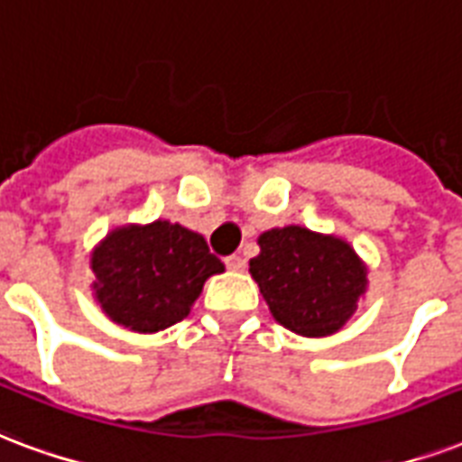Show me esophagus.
Masks as SVG:
<instances>
[{
  "instance_id": "34e87169",
  "label": "esophagus",
  "mask_w": 462,
  "mask_h": 462,
  "mask_svg": "<svg viewBox=\"0 0 462 462\" xmlns=\"http://www.w3.org/2000/svg\"><path fill=\"white\" fill-rule=\"evenodd\" d=\"M225 264H227V269H232V272H245L247 259L242 257V254H232V257L225 259Z\"/></svg>"
}]
</instances>
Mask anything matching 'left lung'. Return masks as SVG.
Wrapping results in <instances>:
<instances>
[{
	"label": "left lung",
	"mask_w": 462,
	"mask_h": 462,
	"mask_svg": "<svg viewBox=\"0 0 462 462\" xmlns=\"http://www.w3.org/2000/svg\"><path fill=\"white\" fill-rule=\"evenodd\" d=\"M257 245L249 274L276 323L296 336L326 337L355 316L370 272L350 242L286 225L262 232Z\"/></svg>",
	"instance_id": "1"
}]
</instances>
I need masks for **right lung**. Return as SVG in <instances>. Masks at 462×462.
I'll list each match as a JSON object with an SVG mask.
<instances>
[{
	"instance_id": "obj_1",
	"label": "right lung",
	"mask_w": 462,
	"mask_h": 462,
	"mask_svg": "<svg viewBox=\"0 0 462 462\" xmlns=\"http://www.w3.org/2000/svg\"><path fill=\"white\" fill-rule=\"evenodd\" d=\"M92 299L134 333H159L190 313L205 282L225 272L203 235L179 222H129L109 230L90 252Z\"/></svg>"
}]
</instances>
